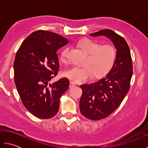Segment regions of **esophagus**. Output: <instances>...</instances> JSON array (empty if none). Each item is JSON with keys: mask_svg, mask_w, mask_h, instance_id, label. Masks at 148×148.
Wrapping results in <instances>:
<instances>
[{"mask_svg": "<svg viewBox=\"0 0 148 148\" xmlns=\"http://www.w3.org/2000/svg\"><path fill=\"white\" fill-rule=\"evenodd\" d=\"M75 86H76V84H75V83L73 82V81H71L70 84H69V87L71 88V87H74Z\"/></svg>", "mask_w": 148, "mask_h": 148, "instance_id": "34e87169", "label": "esophagus"}]
</instances>
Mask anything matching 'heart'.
Here are the masks:
<instances>
[{
  "label": "heart",
  "mask_w": 148,
  "mask_h": 148,
  "mask_svg": "<svg viewBox=\"0 0 148 148\" xmlns=\"http://www.w3.org/2000/svg\"><path fill=\"white\" fill-rule=\"evenodd\" d=\"M77 46L87 53L83 67H72L64 72V76L75 82L81 83L93 76L94 79H101L107 76L114 67L117 59V49L112 45H100L92 39L85 38L77 43ZM60 60L68 62V49L61 52Z\"/></svg>",
  "instance_id": "heart-1"
}]
</instances>
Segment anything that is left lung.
<instances>
[{"mask_svg": "<svg viewBox=\"0 0 148 148\" xmlns=\"http://www.w3.org/2000/svg\"><path fill=\"white\" fill-rule=\"evenodd\" d=\"M90 35L108 37L114 43L118 53L114 67L105 77L80 86L83 92L79 103L81 114L97 121L108 117L121 104L130 89L133 66L129 47L123 37L109 29Z\"/></svg>", "mask_w": 148, "mask_h": 148, "instance_id": "obj_1", "label": "left lung"}]
</instances>
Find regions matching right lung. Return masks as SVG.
Returning a JSON list of instances; mask_svg holds the SVG:
<instances>
[{
	"instance_id": "obj_1",
	"label": "right lung",
	"mask_w": 148,
	"mask_h": 148,
	"mask_svg": "<svg viewBox=\"0 0 148 148\" xmlns=\"http://www.w3.org/2000/svg\"><path fill=\"white\" fill-rule=\"evenodd\" d=\"M68 42L57 34L39 30L30 34L17 51L14 61L16 86L23 106L37 118L55 116L60 99L68 89L66 77L49 83L59 71L56 51Z\"/></svg>"
}]
</instances>
